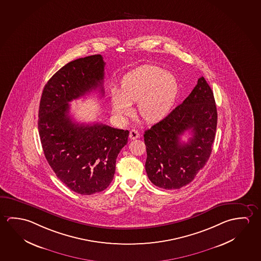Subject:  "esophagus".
<instances>
[{"label":"esophagus","instance_id":"obj_1","mask_svg":"<svg viewBox=\"0 0 261 261\" xmlns=\"http://www.w3.org/2000/svg\"><path fill=\"white\" fill-rule=\"evenodd\" d=\"M129 137L131 139H137L139 137V132L136 130V129H132L130 133H129Z\"/></svg>","mask_w":261,"mask_h":261}]
</instances>
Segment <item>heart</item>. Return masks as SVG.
I'll use <instances>...</instances> for the list:
<instances>
[{"label": "heart", "mask_w": 261, "mask_h": 261, "mask_svg": "<svg viewBox=\"0 0 261 261\" xmlns=\"http://www.w3.org/2000/svg\"><path fill=\"white\" fill-rule=\"evenodd\" d=\"M178 90L173 73L155 65H143L124 75L121 90H111L112 111L123 121L132 114L131 103H137L142 118L158 121L171 110Z\"/></svg>", "instance_id": "obj_1"}]
</instances>
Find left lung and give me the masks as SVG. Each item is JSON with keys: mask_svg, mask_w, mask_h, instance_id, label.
Returning a JSON list of instances; mask_svg holds the SVG:
<instances>
[{"mask_svg": "<svg viewBox=\"0 0 261 261\" xmlns=\"http://www.w3.org/2000/svg\"><path fill=\"white\" fill-rule=\"evenodd\" d=\"M218 124L213 92L201 76L184 102L164 119L145 130V171L158 188L179 189L192 182L212 151ZM189 130L188 143L179 137Z\"/></svg>", "mask_w": 261, "mask_h": 261, "instance_id": "left-lung-1", "label": "left lung"}]
</instances>
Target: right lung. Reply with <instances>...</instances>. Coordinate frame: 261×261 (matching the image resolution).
Segmentation results:
<instances>
[{"label": "right lung", "instance_id": "obj_1", "mask_svg": "<svg viewBox=\"0 0 261 261\" xmlns=\"http://www.w3.org/2000/svg\"><path fill=\"white\" fill-rule=\"evenodd\" d=\"M105 64L101 55L65 64L44 86L39 107V135L48 164L66 187L81 195L101 192L110 185L116 158L128 139V130L78 124L69 116V102L98 88L103 95Z\"/></svg>", "mask_w": 261, "mask_h": 261}]
</instances>
